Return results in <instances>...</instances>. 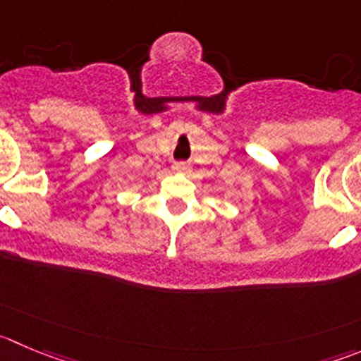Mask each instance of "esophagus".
Wrapping results in <instances>:
<instances>
[{
  "label": "esophagus",
  "instance_id": "1",
  "mask_svg": "<svg viewBox=\"0 0 361 361\" xmlns=\"http://www.w3.org/2000/svg\"><path fill=\"white\" fill-rule=\"evenodd\" d=\"M173 168L175 171H180V173H186V171H190V164L184 163V161H177V163H173Z\"/></svg>",
  "mask_w": 361,
  "mask_h": 361
}]
</instances>
